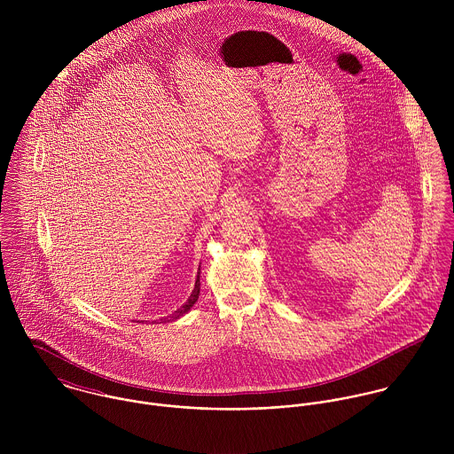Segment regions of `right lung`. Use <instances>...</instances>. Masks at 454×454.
I'll use <instances>...</instances> for the list:
<instances>
[{"instance_id": "obj_1", "label": "right lung", "mask_w": 454, "mask_h": 454, "mask_svg": "<svg viewBox=\"0 0 454 454\" xmlns=\"http://www.w3.org/2000/svg\"><path fill=\"white\" fill-rule=\"evenodd\" d=\"M200 274V265H199V272H197V278H195V285L194 290H192V294H191V297H189V301L180 308V309H176L173 315H169V317H166V318H160V324H168V322H171V320H178L180 317H184L185 313H189L191 311V308L194 306L195 302H197V299H199V292H200V281H199V276Z\"/></svg>"}]
</instances>
